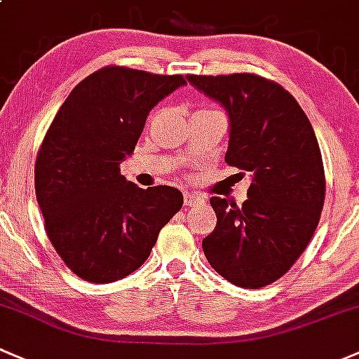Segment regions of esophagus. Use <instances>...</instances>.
I'll return each instance as SVG.
<instances>
[{
	"label": "esophagus",
	"instance_id": "1",
	"mask_svg": "<svg viewBox=\"0 0 359 359\" xmlns=\"http://www.w3.org/2000/svg\"><path fill=\"white\" fill-rule=\"evenodd\" d=\"M204 202V197H201L198 194H194V191H187L184 194V205H197Z\"/></svg>",
	"mask_w": 359,
	"mask_h": 359
}]
</instances>
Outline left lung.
<instances>
[{"instance_id": "8db88e82", "label": "left lung", "mask_w": 359, "mask_h": 359, "mask_svg": "<svg viewBox=\"0 0 359 359\" xmlns=\"http://www.w3.org/2000/svg\"><path fill=\"white\" fill-rule=\"evenodd\" d=\"M187 79L226 109L224 161L252 176L240 207L210 197L217 223L202 249L228 282L261 289L289 271L320 223L327 181L316 135L301 105L275 81L247 72Z\"/></svg>"}]
</instances>
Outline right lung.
<instances>
[{
    "instance_id": "add662e5",
    "label": "right lung",
    "mask_w": 359,
    "mask_h": 359,
    "mask_svg": "<svg viewBox=\"0 0 359 359\" xmlns=\"http://www.w3.org/2000/svg\"><path fill=\"white\" fill-rule=\"evenodd\" d=\"M184 83L181 74L107 65L70 91L48 128L36 157V198L48 238L79 278L110 283L131 275L183 205L178 188H140L121 164L150 110Z\"/></svg>"
}]
</instances>
